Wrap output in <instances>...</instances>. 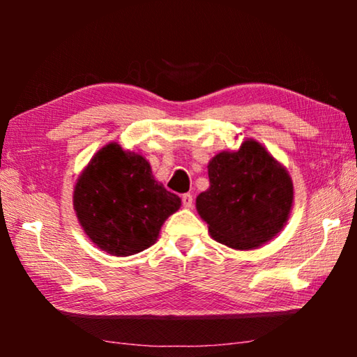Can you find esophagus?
<instances>
[{"label": "esophagus", "mask_w": 357, "mask_h": 357, "mask_svg": "<svg viewBox=\"0 0 357 357\" xmlns=\"http://www.w3.org/2000/svg\"><path fill=\"white\" fill-rule=\"evenodd\" d=\"M192 204H193V198H192L190 193H184V195H183V206L187 208V209H190Z\"/></svg>", "instance_id": "esophagus-1"}]
</instances>
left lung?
<instances>
[{
    "label": "left lung",
    "mask_w": 357,
    "mask_h": 357,
    "mask_svg": "<svg viewBox=\"0 0 357 357\" xmlns=\"http://www.w3.org/2000/svg\"><path fill=\"white\" fill-rule=\"evenodd\" d=\"M209 189L195 206L211 238L234 250L269 243L287 225L294 187L285 167L261 143L247 138L236 151H220L208 164Z\"/></svg>",
    "instance_id": "8db88e82"
}]
</instances>
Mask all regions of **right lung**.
Here are the masks:
<instances>
[{"instance_id": "add662e5", "label": "right lung", "mask_w": 357, "mask_h": 357, "mask_svg": "<svg viewBox=\"0 0 357 357\" xmlns=\"http://www.w3.org/2000/svg\"><path fill=\"white\" fill-rule=\"evenodd\" d=\"M78 223L98 249L130 257L155 244L181 198L154 178L142 154L110 142L78 174L72 193Z\"/></svg>"}]
</instances>
